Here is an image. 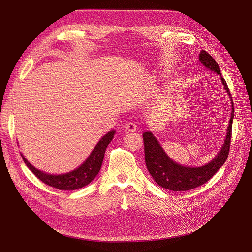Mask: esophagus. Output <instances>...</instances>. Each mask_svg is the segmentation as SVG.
<instances>
[{"mask_svg":"<svg viewBox=\"0 0 252 252\" xmlns=\"http://www.w3.org/2000/svg\"><path fill=\"white\" fill-rule=\"evenodd\" d=\"M125 128H126V131H128V133H133V131H136L137 126H136L135 123L129 122V123H127V124L125 126Z\"/></svg>","mask_w":252,"mask_h":252,"instance_id":"obj_1","label":"esophagus"}]
</instances>
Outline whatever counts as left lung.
<instances>
[{
	"label": "left lung",
	"mask_w": 252,
	"mask_h": 252,
	"mask_svg": "<svg viewBox=\"0 0 252 252\" xmlns=\"http://www.w3.org/2000/svg\"><path fill=\"white\" fill-rule=\"evenodd\" d=\"M200 62L209 68L214 70L221 77V73L217 61L211 57L208 53L202 50L199 54ZM221 82L230 94L229 87L221 77ZM233 107V105H232ZM233 116H234V107L232 108L231 119L229 123L228 134L224 141L223 146L218 156L215 159L200 167H188L183 166L174 162L170 158L167 157L165 152L158 144L156 139L150 131H146L143 134L144 140V152H145V162H146L147 169L154 181L159 185L160 187L171 190V191H188L194 188L201 186L209 181L215 176L220 166L227 160L230 146H231V137H232V125H233Z\"/></svg>",
	"instance_id": "1"
}]
</instances>
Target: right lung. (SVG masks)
Here are the masks:
<instances>
[{
  "label": "right lung",
  "instance_id": "right-lung-1",
  "mask_svg": "<svg viewBox=\"0 0 252 252\" xmlns=\"http://www.w3.org/2000/svg\"><path fill=\"white\" fill-rule=\"evenodd\" d=\"M114 133H115L114 130H111L108 134H106L98 142L94 150L92 151L91 155L88 157V159L78 168L70 171L68 174L58 175V176L48 175L33 167L30 162L26 161L24 157H22L23 161L37 179H39L51 187H54L59 190H66V191L83 188L86 186V185L90 184L98 175L99 170L101 169L106 148H107L108 144L111 142L114 136Z\"/></svg>",
  "mask_w": 252,
  "mask_h": 252
}]
</instances>
